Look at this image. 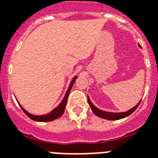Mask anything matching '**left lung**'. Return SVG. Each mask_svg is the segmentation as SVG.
<instances>
[{"mask_svg": "<svg viewBox=\"0 0 158 158\" xmlns=\"http://www.w3.org/2000/svg\"><path fill=\"white\" fill-rule=\"evenodd\" d=\"M87 101L88 103H89V106H90V109H91V110H92L93 113L95 114L96 116H98V117L106 118V119H108V120H118V119H121V118H125V117H127V116L130 115V114L138 108V106H139V104L141 102V100H140V101L137 104L136 106H134V107H133L132 109H130V110H129L128 111H126V112L113 113V112H108V111L102 110H100L99 108L96 107V106L93 105L92 102L90 101V98H89V96H88Z\"/></svg>", "mask_w": 158, "mask_h": 158, "instance_id": "left-lung-1", "label": "left lung"}]
</instances>
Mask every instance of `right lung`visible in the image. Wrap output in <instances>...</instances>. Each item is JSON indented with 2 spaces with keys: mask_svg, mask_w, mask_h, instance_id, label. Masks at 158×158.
Returning <instances> with one entry per match:
<instances>
[{
  "mask_svg": "<svg viewBox=\"0 0 158 158\" xmlns=\"http://www.w3.org/2000/svg\"><path fill=\"white\" fill-rule=\"evenodd\" d=\"M77 78V76H75L73 78V80L71 81L70 85L68 86V90L66 91L65 93V96L62 99V101H61V103L58 105V106L52 110L51 112H49L48 114H43V115H35V114H32L29 113L28 111H26L24 110L20 104L19 103V101H18V104L20 106V108L22 109V110L24 111V114H26L28 117L31 118L32 120L34 121H37V122H49V121H52L56 119V118H58L59 117L62 115V114L64 113V110H65L66 106H67V101H68V95H69V93H70V90L73 87V84L75 82L76 79Z\"/></svg>",
  "mask_w": 158,
  "mask_h": 158,
  "instance_id": "right-lung-1",
  "label": "right lung"
}]
</instances>
